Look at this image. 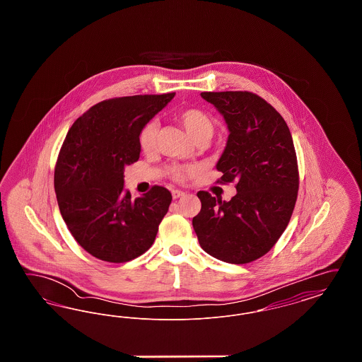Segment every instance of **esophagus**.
<instances>
[{"mask_svg": "<svg viewBox=\"0 0 362 362\" xmlns=\"http://www.w3.org/2000/svg\"><path fill=\"white\" fill-rule=\"evenodd\" d=\"M183 195H185V192L180 191V189H173V199H177V198H180V197H183Z\"/></svg>", "mask_w": 362, "mask_h": 362, "instance_id": "esophagus-1", "label": "esophagus"}]
</instances>
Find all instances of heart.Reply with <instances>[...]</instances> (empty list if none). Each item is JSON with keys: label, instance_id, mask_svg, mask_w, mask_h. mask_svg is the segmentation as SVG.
Here are the masks:
<instances>
[{"label": "heart", "instance_id": "1", "mask_svg": "<svg viewBox=\"0 0 362 362\" xmlns=\"http://www.w3.org/2000/svg\"><path fill=\"white\" fill-rule=\"evenodd\" d=\"M176 118L179 123L185 127L186 133L194 141L209 139L214 133L213 118L207 114L206 111H204L201 108L183 110L176 115ZM157 130H158L157 121L146 122L141 127V130L138 133V145L142 152L148 153L155 148ZM192 173H194L192 167L182 165V167H173L171 170V176L176 182H185V180H187V177Z\"/></svg>", "mask_w": 362, "mask_h": 362}]
</instances>
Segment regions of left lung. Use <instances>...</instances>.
<instances>
[{
	"mask_svg": "<svg viewBox=\"0 0 362 362\" xmlns=\"http://www.w3.org/2000/svg\"><path fill=\"white\" fill-rule=\"evenodd\" d=\"M224 117L229 137L217 163L220 183H236L229 202L199 191L192 218L209 255L244 264L267 254L291 221L298 167L291 130L272 104L247 90L202 92Z\"/></svg>",
	"mask_w": 362,
	"mask_h": 362,
	"instance_id": "obj_1",
	"label": "left lung"
}]
</instances>
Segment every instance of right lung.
I'll use <instances>...</instances> for the list:
<instances>
[{
  "label": "right lung",
  "instance_id": "right-lung-1",
  "mask_svg": "<svg viewBox=\"0 0 362 362\" xmlns=\"http://www.w3.org/2000/svg\"><path fill=\"white\" fill-rule=\"evenodd\" d=\"M175 93L114 98L95 104L71 124L54 170L61 216L95 258L124 263L148 251L173 195L163 186L132 198L124 167L139 158L138 133Z\"/></svg>",
  "mask_w": 362,
  "mask_h": 362
}]
</instances>
